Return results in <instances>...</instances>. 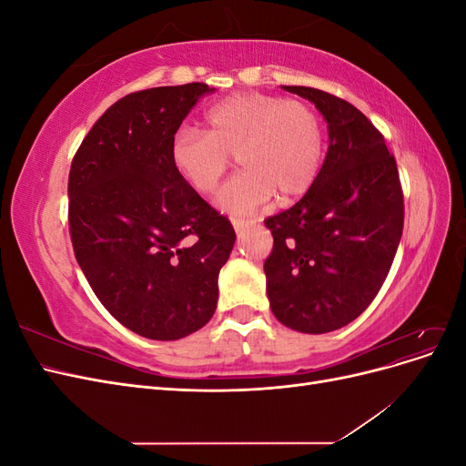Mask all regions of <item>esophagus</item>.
Instances as JSON below:
<instances>
[{
	"label": "esophagus",
	"instance_id": "1",
	"mask_svg": "<svg viewBox=\"0 0 466 466\" xmlns=\"http://www.w3.org/2000/svg\"><path fill=\"white\" fill-rule=\"evenodd\" d=\"M231 223H233V228H235L237 233H241L247 228H250V225H255V221H252V219H238V218H233Z\"/></svg>",
	"mask_w": 466,
	"mask_h": 466
}]
</instances>
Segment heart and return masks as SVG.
Listing matches in <instances>:
<instances>
[{"label":"heart","mask_w":466,"mask_h":466,"mask_svg":"<svg viewBox=\"0 0 466 466\" xmlns=\"http://www.w3.org/2000/svg\"><path fill=\"white\" fill-rule=\"evenodd\" d=\"M322 151L313 106L257 91L223 98L206 112L204 132L180 128L168 146L175 171L204 196L218 190L237 159L243 171L218 196L229 214H250L274 194L279 202L299 198L313 187Z\"/></svg>","instance_id":"1"}]
</instances>
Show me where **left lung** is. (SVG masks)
<instances>
[{
  "mask_svg": "<svg viewBox=\"0 0 466 466\" xmlns=\"http://www.w3.org/2000/svg\"><path fill=\"white\" fill-rule=\"evenodd\" d=\"M329 122V151L313 187L264 219L274 247L264 262L272 313L286 327L322 334L346 327L375 299L404 228L394 155L370 118L344 98L284 87Z\"/></svg>",
  "mask_w": 466,
  "mask_h": 466,
  "instance_id": "obj_1",
  "label": "left lung"
}]
</instances>
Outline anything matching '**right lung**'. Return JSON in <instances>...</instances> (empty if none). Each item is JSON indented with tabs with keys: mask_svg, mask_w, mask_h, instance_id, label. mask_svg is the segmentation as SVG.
<instances>
[{
	"mask_svg": "<svg viewBox=\"0 0 466 466\" xmlns=\"http://www.w3.org/2000/svg\"><path fill=\"white\" fill-rule=\"evenodd\" d=\"M206 83L122 96L74 155L67 223L77 264L106 311L151 340H178L211 319L231 221L171 163L168 146Z\"/></svg>",
	"mask_w": 466,
	"mask_h": 466,
	"instance_id": "right-lung-1",
	"label": "right lung"
}]
</instances>
